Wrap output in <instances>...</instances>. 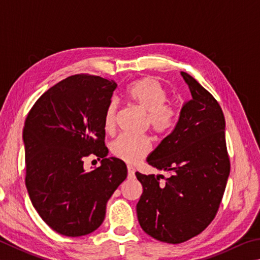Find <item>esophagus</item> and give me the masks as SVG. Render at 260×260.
I'll return each mask as SVG.
<instances>
[{
	"label": "esophagus",
	"instance_id": "34e87169",
	"mask_svg": "<svg viewBox=\"0 0 260 260\" xmlns=\"http://www.w3.org/2000/svg\"><path fill=\"white\" fill-rule=\"evenodd\" d=\"M127 173H128V178H133L134 175H135V171H134V168L132 167V166L127 167Z\"/></svg>",
	"mask_w": 260,
	"mask_h": 260
}]
</instances>
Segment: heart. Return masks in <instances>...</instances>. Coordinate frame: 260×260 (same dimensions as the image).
<instances>
[{"mask_svg": "<svg viewBox=\"0 0 260 260\" xmlns=\"http://www.w3.org/2000/svg\"><path fill=\"white\" fill-rule=\"evenodd\" d=\"M126 100L132 106L145 114L146 125L157 135H165L173 128L176 120V109L165 101L167 91L157 78L146 76L131 83L125 92ZM117 102L112 100L107 106L103 116V128L112 132L116 122ZM151 150L148 138H129L119 136L110 145V151L115 157L128 164H134L145 157Z\"/></svg>", "mask_w": 260, "mask_h": 260, "instance_id": "b5f03b06", "label": "heart"}]
</instances>
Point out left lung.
Masks as SVG:
<instances>
[{
    "instance_id": "8db88e82",
    "label": "left lung",
    "mask_w": 260,
    "mask_h": 260,
    "mask_svg": "<svg viewBox=\"0 0 260 260\" xmlns=\"http://www.w3.org/2000/svg\"><path fill=\"white\" fill-rule=\"evenodd\" d=\"M181 75L191 100L183 105L172 133L146 158L171 176L160 183L159 176L135 173L143 186L136 205L141 228L158 241L173 244L187 241L211 223L230 175L221 108L194 78Z\"/></svg>"
}]
</instances>
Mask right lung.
I'll return each instance as SVG.
<instances>
[{
    "instance_id": "1",
    "label": "right lung",
    "mask_w": 260,
    "mask_h": 260,
    "mask_svg": "<svg viewBox=\"0 0 260 260\" xmlns=\"http://www.w3.org/2000/svg\"><path fill=\"white\" fill-rule=\"evenodd\" d=\"M114 81L74 75L35 102L23 127L26 187L41 218L66 237H82L102 224L107 202L127 177L122 160L107 158L103 116ZM102 166L86 172L83 159Z\"/></svg>"
}]
</instances>
